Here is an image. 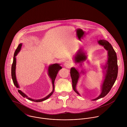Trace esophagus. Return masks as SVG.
Here are the masks:
<instances>
[{"label":"esophagus","mask_w":127,"mask_h":127,"mask_svg":"<svg viewBox=\"0 0 127 127\" xmlns=\"http://www.w3.org/2000/svg\"><path fill=\"white\" fill-rule=\"evenodd\" d=\"M64 65L66 67H67V68H70L71 65H72V64L69 61H66L65 62L64 64Z\"/></svg>","instance_id":"34e87169"}]
</instances>
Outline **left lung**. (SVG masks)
<instances>
[{
  "label": "left lung",
  "instance_id": "left-lung-1",
  "mask_svg": "<svg viewBox=\"0 0 127 127\" xmlns=\"http://www.w3.org/2000/svg\"><path fill=\"white\" fill-rule=\"evenodd\" d=\"M98 43L103 46L108 51V60L107 63L108 65L105 67V68L107 67V70L105 75V79L102 87L101 94L97 98L93 99V101L103 98L108 94L116 80L118 74L117 56L112 45L108 41L104 39L99 40ZM85 60L86 56L85 53L81 50H79V51L75 57L76 62L81 63ZM70 76L72 79L73 89L77 94L80 95L76 90V86L79 78V73L75 68L72 67L70 69Z\"/></svg>",
  "mask_w": 127,
  "mask_h": 127
}]
</instances>
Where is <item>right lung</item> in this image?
I'll return each instance as SVG.
<instances>
[{"mask_svg":"<svg viewBox=\"0 0 127 127\" xmlns=\"http://www.w3.org/2000/svg\"><path fill=\"white\" fill-rule=\"evenodd\" d=\"M22 44H19L18 45V48H17V49L16 50L14 55V60H13V62L12 65V68H11V75H12V80L14 83V85L17 88H18L19 86H18V82L17 81V79H16V56L17 55L18 53L19 52L20 48L21 47ZM62 68V67L58 64H53L52 65H51L49 66L48 68V74L50 76V77L51 78V80H52V84H53V90L52 92H51L48 96H47L46 97L41 99H39V100H34L32 99H31L30 98H28L24 93H23L22 91L20 90H18V92L20 93V95H21L23 97H26L27 99L34 101V102H41L43 101H44L45 100H46L47 99H48L49 97H50L54 91V82L55 80L56 79V77L57 76V75L58 74V73L59 72V71Z\"/></svg>","mask_w":127,"mask_h":127,"instance_id":"obj_1","label":"right lung"}]
</instances>
